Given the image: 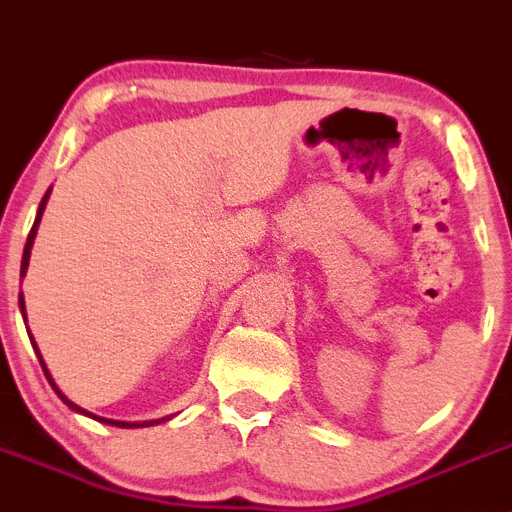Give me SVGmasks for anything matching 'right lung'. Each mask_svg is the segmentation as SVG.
Wrapping results in <instances>:
<instances>
[{
	"mask_svg": "<svg viewBox=\"0 0 512 512\" xmlns=\"http://www.w3.org/2000/svg\"><path fill=\"white\" fill-rule=\"evenodd\" d=\"M47 197H49V192H47V195L42 197V205H39V210H37V220H34L32 230H29L27 245H24V255H22V277H24V272H27V265H29V252H32V242H34V235H37V225H39V220H42V212H44V205H47ZM19 307H22V315H24V300H22V297H19ZM24 322H27V315H24ZM29 337H32V335H29ZM34 350H37V345H34ZM37 355H39V350H37ZM39 362H42V370H44V375H47V380H49V385H52V388H54V393H57L59 398H62V403H64V405H69V408H72V410H77V413H84V415H89L87 410H82V408H79V405H74L72 400H67V398H64L62 393H59V388H57V385H54L52 375H49L47 365H44L42 355H39ZM92 418H94V420H102V423H107V425H117V428H135V425H140V423H117V420L97 418V415H92ZM145 425H152V423H142L140 428H145Z\"/></svg>",
	"mask_w": 512,
	"mask_h": 512,
	"instance_id": "obj_1",
	"label": "right lung"
}]
</instances>
